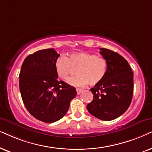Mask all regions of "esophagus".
Instances as JSON below:
<instances>
[{"mask_svg": "<svg viewBox=\"0 0 152 152\" xmlns=\"http://www.w3.org/2000/svg\"><path fill=\"white\" fill-rule=\"evenodd\" d=\"M82 92V90L81 89H78V88H76V93H77V94H80V92Z\"/></svg>", "mask_w": 152, "mask_h": 152, "instance_id": "obj_1", "label": "esophagus"}]
</instances>
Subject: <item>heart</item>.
I'll list each match as a JSON object with an SVG mask.
<instances>
[{
	"label": "heart",
	"mask_w": 152,
	"mask_h": 152,
	"mask_svg": "<svg viewBox=\"0 0 152 152\" xmlns=\"http://www.w3.org/2000/svg\"><path fill=\"white\" fill-rule=\"evenodd\" d=\"M54 67L60 78L66 80L72 68L76 69V76L66 80L70 86L82 88L86 85L95 86L106 76L108 62L105 58L87 52L73 53L68 57L60 56L55 61Z\"/></svg>",
	"instance_id": "obj_1"
}]
</instances>
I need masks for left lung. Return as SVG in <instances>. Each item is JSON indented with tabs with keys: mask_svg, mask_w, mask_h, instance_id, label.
I'll use <instances>...</instances> for the list:
<instances>
[{
	"mask_svg": "<svg viewBox=\"0 0 152 152\" xmlns=\"http://www.w3.org/2000/svg\"><path fill=\"white\" fill-rule=\"evenodd\" d=\"M108 62L105 78L90 90L92 102L87 109L99 120L110 121L122 115L130 106L133 92V73L128 62L116 52L100 48Z\"/></svg>",
	"mask_w": 152,
	"mask_h": 152,
	"instance_id": "1",
	"label": "left lung"
}]
</instances>
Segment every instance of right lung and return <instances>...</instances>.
<instances>
[{
  "instance_id": "1",
  "label": "right lung",
  "mask_w": 152,
  "mask_h": 152,
  "mask_svg": "<svg viewBox=\"0 0 152 152\" xmlns=\"http://www.w3.org/2000/svg\"><path fill=\"white\" fill-rule=\"evenodd\" d=\"M59 56L54 48L38 50L26 58L20 71L23 104L30 115L46 123L63 117L76 95L74 87L58 80L54 64Z\"/></svg>"
}]
</instances>
